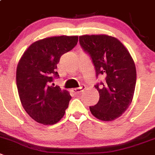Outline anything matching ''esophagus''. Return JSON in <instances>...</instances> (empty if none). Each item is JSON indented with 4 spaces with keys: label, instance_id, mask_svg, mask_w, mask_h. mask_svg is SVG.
Returning a JSON list of instances; mask_svg holds the SVG:
<instances>
[{
    "label": "esophagus",
    "instance_id": "1",
    "mask_svg": "<svg viewBox=\"0 0 155 155\" xmlns=\"http://www.w3.org/2000/svg\"><path fill=\"white\" fill-rule=\"evenodd\" d=\"M85 88H86L85 85H82V86H81V87H77V88L71 89V91L73 92L74 94H79V93H81V92L83 91Z\"/></svg>",
    "mask_w": 155,
    "mask_h": 155
}]
</instances>
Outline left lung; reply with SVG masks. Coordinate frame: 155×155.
<instances>
[{"label": "left lung", "instance_id": "1", "mask_svg": "<svg viewBox=\"0 0 155 155\" xmlns=\"http://www.w3.org/2000/svg\"><path fill=\"white\" fill-rule=\"evenodd\" d=\"M81 46L92 58L96 75L104 77L97 84L100 97L90 107L96 118L110 121L121 116L132 101L136 84V68L124 45L114 37L106 35H81Z\"/></svg>", "mask_w": 155, "mask_h": 155}]
</instances>
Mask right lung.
<instances>
[{
  "label": "right lung",
  "mask_w": 155,
  "mask_h": 155,
  "mask_svg": "<svg viewBox=\"0 0 155 155\" xmlns=\"http://www.w3.org/2000/svg\"><path fill=\"white\" fill-rule=\"evenodd\" d=\"M78 36H55L31 44L21 56L16 72L18 94L23 107L40 124L58 123L65 114L71 97L68 91L52 84L58 78L61 56L73 49Z\"/></svg>",
  "instance_id": "add662e5"
}]
</instances>
